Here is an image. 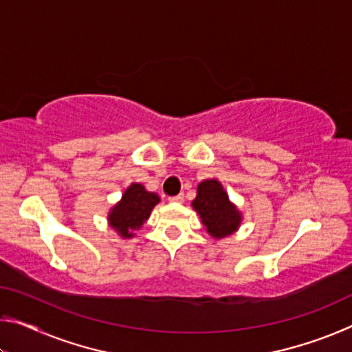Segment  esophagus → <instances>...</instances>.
Segmentation results:
<instances>
[{
  "mask_svg": "<svg viewBox=\"0 0 352 352\" xmlns=\"http://www.w3.org/2000/svg\"><path fill=\"white\" fill-rule=\"evenodd\" d=\"M183 200H184V195L183 194H178V195H174V197H169L170 204H182Z\"/></svg>",
  "mask_w": 352,
  "mask_h": 352,
  "instance_id": "34e87169",
  "label": "esophagus"
}]
</instances>
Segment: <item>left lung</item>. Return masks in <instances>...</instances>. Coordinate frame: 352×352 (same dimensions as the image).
Here are the masks:
<instances>
[{
  "mask_svg": "<svg viewBox=\"0 0 352 352\" xmlns=\"http://www.w3.org/2000/svg\"><path fill=\"white\" fill-rule=\"evenodd\" d=\"M192 206L208 233L217 239L234 233L241 223L239 211L230 204L228 195L217 180H205L199 184Z\"/></svg>",
  "mask_w": 352,
  "mask_h": 352,
  "instance_id": "1",
  "label": "left lung"
}]
</instances>
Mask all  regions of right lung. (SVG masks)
<instances>
[{"instance_id": "1", "label": "right lung", "mask_w": 352, "mask_h": 352, "mask_svg": "<svg viewBox=\"0 0 352 352\" xmlns=\"http://www.w3.org/2000/svg\"><path fill=\"white\" fill-rule=\"evenodd\" d=\"M158 201L157 194L147 192L142 184L133 183L124 192L122 200L111 210L109 216L110 225L122 237H132V231L141 228Z\"/></svg>"}]
</instances>
